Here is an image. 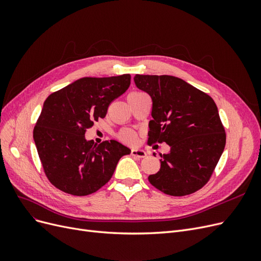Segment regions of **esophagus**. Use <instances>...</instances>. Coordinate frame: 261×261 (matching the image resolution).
Masks as SVG:
<instances>
[{
  "label": "esophagus",
  "mask_w": 261,
  "mask_h": 261,
  "mask_svg": "<svg viewBox=\"0 0 261 261\" xmlns=\"http://www.w3.org/2000/svg\"><path fill=\"white\" fill-rule=\"evenodd\" d=\"M130 154L133 156H137V158H145L147 155L145 150L144 149H140V148H134V149H132Z\"/></svg>",
  "instance_id": "esophagus-1"
}]
</instances>
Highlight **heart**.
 <instances>
[{"mask_svg":"<svg viewBox=\"0 0 261 261\" xmlns=\"http://www.w3.org/2000/svg\"><path fill=\"white\" fill-rule=\"evenodd\" d=\"M139 94H143V92L140 91H132L128 93L127 96V99L130 98V97H136V96H139ZM118 138H120L123 143L125 144H135L137 141V135L136 133L132 130V129H128V128H125V129H122L120 133H118Z\"/></svg>","mask_w":261,"mask_h":261,"instance_id":"obj_1","label":"heart"}]
</instances>
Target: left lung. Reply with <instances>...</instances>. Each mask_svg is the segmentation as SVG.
I'll list each match as a JSON object with an SVG mask.
<instances>
[{"mask_svg":"<svg viewBox=\"0 0 261 261\" xmlns=\"http://www.w3.org/2000/svg\"><path fill=\"white\" fill-rule=\"evenodd\" d=\"M137 88L152 100L148 143H167L161 168L150 184L171 196H185L209 180L225 147L217 105L207 93L169 75H136Z\"/></svg>","mask_w":261,"mask_h":261,"instance_id":"obj_1","label":"left lung"}]
</instances>
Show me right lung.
I'll return each mask as SVG.
<instances>
[{
    "label": "right lung",
    "instance_id": "add662e5",
    "mask_svg": "<svg viewBox=\"0 0 261 261\" xmlns=\"http://www.w3.org/2000/svg\"><path fill=\"white\" fill-rule=\"evenodd\" d=\"M129 85V74L83 77L45 99L34 140L46 177L60 191L74 196L97 192L112 177L118 160L130 153L116 140L96 145L85 137Z\"/></svg>",
    "mask_w": 261,
    "mask_h": 261
}]
</instances>
